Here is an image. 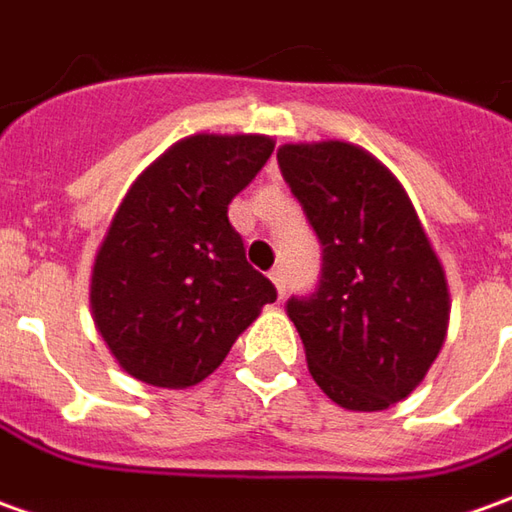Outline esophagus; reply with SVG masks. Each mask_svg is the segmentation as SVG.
Here are the masks:
<instances>
[{"mask_svg":"<svg viewBox=\"0 0 512 512\" xmlns=\"http://www.w3.org/2000/svg\"><path fill=\"white\" fill-rule=\"evenodd\" d=\"M269 277H271V283H274V288H277V297L283 300V297H285V274H283V269H271Z\"/></svg>","mask_w":512,"mask_h":512,"instance_id":"1","label":"esophagus"}]
</instances>
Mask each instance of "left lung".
I'll return each instance as SVG.
<instances>
[{
	"label": "left lung",
	"mask_w": 512,
	"mask_h": 512,
	"mask_svg": "<svg viewBox=\"0 0 512 512\" xmlns=\"http://www.w3.org/2000/svg\"><path fill=\"white\" fill-rule=\"evenodd\" d=\"M277 165L322 246L316 288L285 302L308 370L344 409H387L443 347V266L401 182L358 145H283Z\"/></svg>",
	"instance_id": "8db88e82"
}]
</instances>
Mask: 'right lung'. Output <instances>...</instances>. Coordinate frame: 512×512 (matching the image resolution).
I'll list each match as a JSON object with an SVG mask.
<instances>
[{"instance_id":"1","label":"right lung","mask_w":512,"mask_h":512,"mask_svg":"<svg viewBox=\"0 0 512 512\" xmlns=\"http://www.w3.org/2000/svg\"><path fill=\"white\" fill-rule=\"evenodd\" d=\"M271 151L260 134H196L128 190L92 274L95 325L128 375L193 387L277 300L269 277L246 263L227 215Z\"/></svg>"}]
</instances>
